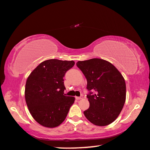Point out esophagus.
<instances>
[{"label":"esophagus","instance_id":"obj_1","mask_svg":"<svg viewBox=\"0 0 150 150\" xmlns=\"http://www.w3.org/2000/svg\"><path fill=\"white\" fill-rule=\"evenodd\" d=\"M75 99H77V100H79V99H83V97L82 96H81V97H76Z\"/></svg>","mask_w":150,"mask_h":150}]
</instances>
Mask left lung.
I'll use <instances>...</instances> for the list:
<instances>
[{
	"instance_id": "8db88e82",
	"label": "left lung",
	"mask_w": 150,
	"mask_h": 150,
	"mask_svg": "<svg viewBox=\"0 0 150 150\" xmlns=\"http://www.w3.org/2000/svg\"><path fill=\"white\" fill-rule=\"evenodd\" d=\"M87 79L89 108L84 115L93 124L105 126L116 120L126 98L125 79L114 65L101 59L78 61Z\"/></svg>"
}]
</instances>
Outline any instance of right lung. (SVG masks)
<instances>
[{
    "instance_id": "add662e5",
    "label": "right lung",
    "mask_w": 150,
    "mask_h": 150,
    "mask_svg": "<svg viewBox=\"0 0 150 150\" xmlns=\"http://www.w3.org/2000/svg\"><path fill=\"white\" fill-rule=\"evenodd\" d=\"M73 61L49 59L40 63L27 78L25 101L33 117L40 125L55 127L63 122L75 97L64 94L63 77Z\"/></svg>"
}]
</instances>
